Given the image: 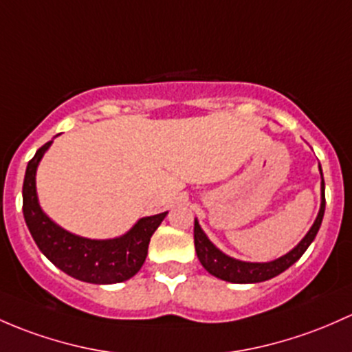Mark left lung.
<instances>
[{"label":"left lung","mask_w":352,"mask_h":352,"mask_svg":"<svg viewBox=\"0 0 352 352\" xmlns=\"http://www.w3.org/2000/svg\"><path fill=\"white\" fill-rule=\"evenodd\" d=\"M320 172V209L317 214L316 221H314L312 228L309 229L305 236L302 238V241L294 248V250L288 251L283 256L276 258L273 261H266V263H253V261H241L236 260V258L228 256L223 253L219 248L216 246L204 231H202L201 224L195 219L194 223V244H195V253H197L199 261L204 266L210 275H214L216 278L224 280V282L231 283H260L266 282V280L273 278V276L280 275L285 270L290 268L298 258L302 256L307 251V248L310 246V243L316 239L317 232H319L320 224L324 219V210H325V186H324V175H322V166L319 165Z\"/></svg>","instance_id":"8db88e82"}]
</instances>
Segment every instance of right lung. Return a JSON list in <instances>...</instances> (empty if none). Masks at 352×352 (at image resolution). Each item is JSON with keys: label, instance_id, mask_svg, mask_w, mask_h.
<instances>
[{"label": "right lung", "instance_id": "add662e5", "mask_svg": "<svg viewBox=\"0 0 352 352\" xmlns=\"http://www.w3.org/2000/svg\"><path fill=\"white\" fill-rule=\"evenodd\" d=\"M52 142L36 150L25 172L23 216L33 241L52 263L72 278L96 285L126 282L145 263L150 238L168 212L142 217L128 232L111 239L84 238L54 223L43 212L36 195V168Z\"/></svg>", "mask_w": 352, "mask_h": 352}]
</instances>
